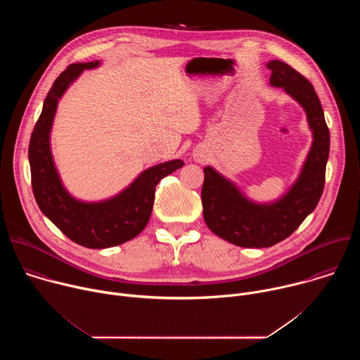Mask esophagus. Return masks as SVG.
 Here are the masks:
<instances>
[{
  "label": "esophagus",
  "mask_w": 360,
  "mask_h": 360,
  "mask_svg": "<svg viewBox=\"0 0 360 360\" xmlns=\"http://www.w3.org/2000/svg\"><path fill=\"white\" fill-rule=\"evenodd\" d=\"M192 155H193V160H195L196 162H203L205 158H207V157H205V153H203L202 149H193Z\"/></svg>",
  "instance_id": "1"
}]
</instances>
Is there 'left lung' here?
Segmentation results:
<instances>
[{
	"label": "left lung",
	"mask_w": 360,
	"mask_h": 360,
	"mask_svg": "<svg viewBox=\"0 0 360 360\" xmlns=\"http://www.w3.org/2000/svg\"><path fill=\"white\" fill-rule=\"evenodd\" d=\"M266 67L272 71L269 84L282 88L303 108L314 141L297 179L286 193L268 203L250 200L217 169L203 168V219L215 235L242 248H269L297 229L322 196L329 158V128L314 85L279 60Z\"/></svg>",
	"instance_id": "obj_1"
}]
</instances>
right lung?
Returning a JSON list of instances; mask_svg holds the SVG:
<instances>
[{"instance_id": "add662e5", "label": "right lung", "mask_w": 360, "mask_h": 360, "mask_svg": "<svg viewBox=\"0 0 360 360\" xmlns=\"http://www.w3.org/2000/svg\"><path fill=\"white\" fill-rule=\"evenodd\" d=\"M99 61L71 64L53 84L44 101L42 112L34 127L28 160L32 191L41 212L75 243L104 249L121 245L139 235L146 226L158 182L184 167L172 160L142 171L115 196L98 202L74 198L64 186L51 152V128L58 101L84 70L99 67Z\"/></svg>"}]
</instances>
